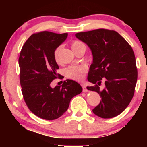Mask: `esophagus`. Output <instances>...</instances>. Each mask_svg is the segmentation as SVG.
Listing matches in <instances>:
<instances>
[{
	"instance_id": "esophagus-1",
	"label": "esophagus",
	"mask_w": 147,
	"mask_h": 147,
	"mask_svg": "<svg viewBox=\"0 0 147 147\" xmlns=\"http://www.w3.org/2000/svg\"><path fill=\"white\" fill-rule=\"evenodd\" d=\"M81 86H82V88H83V92H87L88 90L86 89V86H85V84H81Z\"/></svg>"
}]
</instances>
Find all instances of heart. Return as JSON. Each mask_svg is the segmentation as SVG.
<instances>
[{
	"instance_id": "b5f03b06",
	"label": "heart",
	"mask_w": 147,
	"mask_h": 147,
	"mask_svg": "<svg viewBox=\"0 0 147 147\" xmlns=\"http://www.w3.org/2000/svg\"><path fill=\"white\" fill-rule=\"evenodd\" d=\"M84 45L82 42L79 41H74L71 43V48L74 51L80 46ZM62 46L59 45L58 47H56V49L54 51V59L57 63L59 62V54L61 51ZM87 73V67L84 65H71L69 67L65 68L64 69V74L66 77L70 79L76 80V81H81L84 79V76Z\"/></svg>"
}]
</instances>
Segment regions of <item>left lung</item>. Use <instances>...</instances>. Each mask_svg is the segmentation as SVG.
Listing matches in <instances>:
<instances>
[{
  "label": "left lung",
  "instance_id": "8db88e82",
  "mask_svg": "<svg viewBox=\"0 0 147 147\" xmlns=\"http://www.w3.org/2000/svg\"><path fill=\"white\" fill-rule=\"evenodd\" d=\"M76 37L87 44L93 55L88 80L95 85L87 89L98 92L102 100L92 111L102 118L119 115L133 98L137 81L132 47L113 30L95 29L76 33ZM102 79L106 86L100 90L99 86Z\"/></svg>",
  "mask_w": 147,
  "mask_h": 147
}]
</instances>
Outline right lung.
Wrapping results in <instances>:
<instances>
[{
	"instance_id": "right-lung-1",
	"label": "right lung",
	"mask_w": 147,
	"mask_h": 147,
	"mask_svg": "<svg viewBox=\"0 0 147 147\" xmlns=\"http://www.w3.org/2000/svg\"><path fill=\"white\" fill-rule=\"evenodd\" d=\"M67 33L41 31L30 36L20 53V84L29 109L38 117L55 120L67 111L71 98L82 92L78 82L67 80L52 88L51 82L59 74L54 59L56 47L66 39Z\"/></svg>"
}]
</instances>
